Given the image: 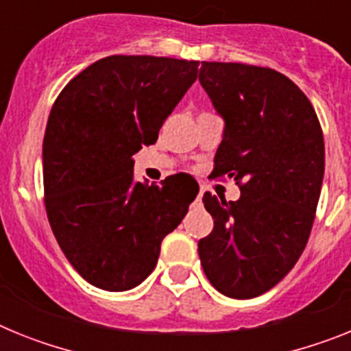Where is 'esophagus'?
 Returning a JSON list of instances; mask_svg holds the SVG:
<instances>
[{
	"instance_id": "obj_1",
	"label": "esophagus",
	"mask_w": 351,
	"mask_h": 351,
	"mask_svg": "<svg viewBox=\"0 0 351 351\" xmlns=\"http://www.w3.org/2000/svg\"><path fill=\"white\" fill-rule=\"evenodd\" d=\"M202 195H204V190L198 191L197 198H195V202H193V207H200V206H202Z\"/></svg>"
}]
</instances>
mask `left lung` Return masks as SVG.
<instances>
[{
  "mask_svg": "<svg viewBox=\"0 0 351 351\" xmlns=\"http://www.w3.org/2000/svg\"><path fill=\"white\" fill-rule=\"evenodd\" d=\"M198 80L225 121L213 176L241 197L204 195L214 228L198 241L207 280L253 299L280 283L308 244L325 169L324 133L308 96L280 71L202 61Z\"/></svg>",
  "mask_w": 351,
  "mask_h": 351,
  "instance_id": "8db88e82",
  "label": "left lung"
}]
</instances>
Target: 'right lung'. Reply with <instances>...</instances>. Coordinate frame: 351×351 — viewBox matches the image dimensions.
<instances>
[{"mask_svg":"<svg viewBox=\"0 0 351 351\" xmlns=\"http://www.w3.org/2000/svg\"><path fill=\"white\" fill-rule=\"evenodd\" d=\"M197 71L198 61L108 56L73 77L52 105L45 209L64 256L93 287H138L197 197V182L181 176L161 184L133 179V154L158 141Z\"/></svg>","mask_w":351,"mask_h":351,"instance_id":"right-lung-1","label":"right lung"}]
</instances>
